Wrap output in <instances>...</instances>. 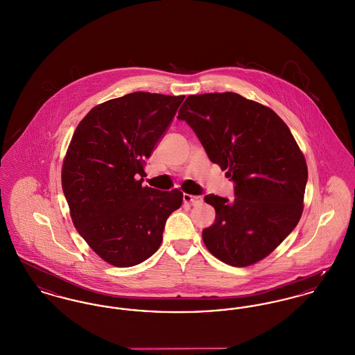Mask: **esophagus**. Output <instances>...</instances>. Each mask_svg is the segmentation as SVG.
I'll list each match as a JSON object with an SVG mask.
<instances>
[{"mask_svg":"<svg viewBox=\"0 0 355 355\" xmlns=\"http://www.w3.org/2000/svg\"><path fill=\"white\" fill-rule=\"evenodd\" d=\"M184 202L190 204V205H198L202 202L201 196H190V194H184Z\"/></svg>","mask_w":355,"mask_h":355,"instance_id":"obj_1","label":"esophagus"}]
</instances>
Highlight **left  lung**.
<instances>
[{"label":"left lung","instance_id":"1","mask_svg":"<svg viewBox=\"0 0 355 355\" xmlns=\"http://www.w3.org/2000/svg\"><path fill=\"white\" fill-rule=\"evenodd\" d=\"M205 148L227 171L234 200L214 194L211 227L202 230L209 252L233 267L268 256L297 225L309 178L296 141L271 108L234 92L190 95L178 111Z\"/></svg>","mask_w":355,"mask_h":355}]
</instances>
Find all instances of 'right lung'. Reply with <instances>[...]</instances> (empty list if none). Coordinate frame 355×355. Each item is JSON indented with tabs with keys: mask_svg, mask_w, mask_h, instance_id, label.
Segmentation results:
<instances>
[{
	"mask_svg": "<svg viewBox=\"0 0 355 355\" xmlns=\"http://www.w3.org/2000/svg\"><path fill=\"white\" fill-rule=\"evenodd\" d=\"M185 96L132 92L94 107L68 147L62 185L75 228L115 267H132L162 243L167 217L181 207L178 189L142 187L144 165Z\"/></svg>",
	"mask_w": 355,
	"mask_h": 355,
	"instance_id": "right-lung-1",
	"label": "right lung"
}]
</instances>
